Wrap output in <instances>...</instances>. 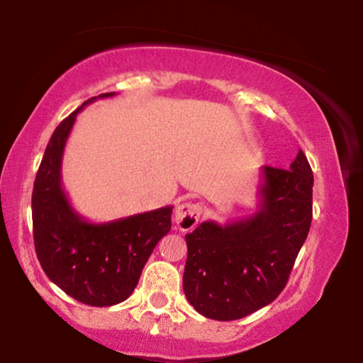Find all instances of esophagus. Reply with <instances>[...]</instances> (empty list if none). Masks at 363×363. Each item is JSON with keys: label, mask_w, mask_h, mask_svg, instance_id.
<instances>
[{"label": "esophagus", "mask_w": 363, "mask_h": 363, "mask_svg": "<svg viewBox=\"0 0 363 363\" xmlns=\"http://www.w3.org/2000/svg\"><path fill=\"white\" fill-rule=\"evenodd\" d=\"M203 208L198 203H182L174 211V222H176L177 228L181 232H191L198 225L199 218H201Z\"/></svg>", "instance_id": "1"}]
</instances>
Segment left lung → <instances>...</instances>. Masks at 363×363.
I'll return each mask as SVG.
<instances>
[{
    "label": "left lung",
    "instance_id": "8db88e82",
    "mask_svg": "<svg viewBox=\"0 0 363 363\" xmlns=\"http://www.w3.org/2000/svg\"><path fill=\"white\" fill-rule=\"evenodd\" d=\"M312 186L298 150L290 169L262 167L256 213L227 225L203 222L186 235L182 289L199 314L235 320L280 295L309 234Z\"/></svg>",
    "mask_w": 363,
    "mask_h": 363
}]
</instances>
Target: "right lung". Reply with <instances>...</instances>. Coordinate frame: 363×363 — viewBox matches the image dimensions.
<instances>
[{
  "label": "right lung",
  "mask_w": 363,
  "mask_h": 363,
  "mask_svg": "<svg viewBox=\"0 0 363 363\" xmlns=\"http://www.w3.org/2000/svg\"><path fill=\"white\" fill-rule=\"evenodd\" d=\"M95 99L54 129L35 176L32 223L37 257L49 280L74 301L109 307L126 301L136 289L150 254L169 234L172 206L107 223H90L73 210L61 186L62 153L78 112Z\"/></svg>",
  "instance_id": "add662e5"
}]
</instances>
